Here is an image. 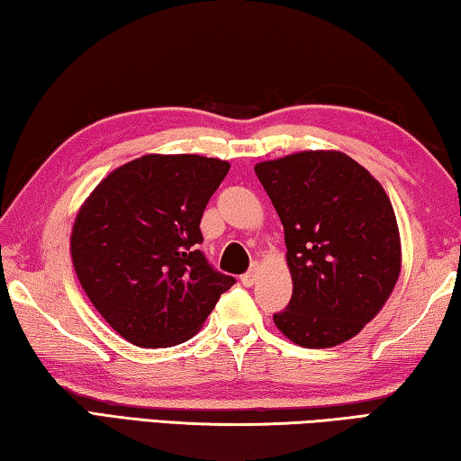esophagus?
<instances>
[{"label": "esophagus", "mask_w": 461, "mask_h": 461, "mask_svg": "<svg viewBox=\"0 0 461 461\" xmlns=\"http://www.w3.org/2000/svg\"><path fill=\"white\" fill-rule=\"evenodd\" d=\"M255 280H258V267H253L251 271H247V274L240 276V284H243L245 288H251Z\"/></svg>", "instance_id": "obj_1"}]
</instances>
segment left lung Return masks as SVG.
Masks as SVG:
<instances>
[{"mask_svg": "<svg viewBox=\"0 0 461 461\" xmlns=\"http://www.w3.org/2000/svg\"><path fill=\"white\" fill-rule=\"evenodd\" d=\"M255 173L284 224L292 300L276 327L308 349L356 337L401 276L394 208L378 179L341 150H300Z\"/></svg>", "mask_w": 461, "mask_h": 461, "instance_id": "1", "label": "left lung"}]
</instances>
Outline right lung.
Instances as JSON below:
<instances>
[{
  "label": "right lung",
  "instance_id": "right-lung-1",
  "mask_svg": "<svg viewBox=\"0 0 461 461\" xmlns=\"http://www.w3.org/2000/svg\"><path fill=\"white\" fill-rule=\"evenodd\" d=\"M229 169L214 157L142 155L108 173L81 203L71 230L75 274L126 341H187L235 284L195 247L203 208Z\"/></svg>",
  "mask_w": 461,
  "mask_h": 461
}]
</instances>
